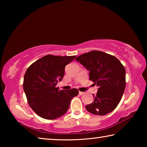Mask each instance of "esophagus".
I'll return each instance as SVG.
<instances>
[{"mask_svg": "<svg viewBox=\"0 0 147 147\" xmlns=\"http://www.w3.org/2000/svg\"><path fill=\"white\" fill-rule=\"evenodd\" d=\"M79 94H80V95H83V94H84V92L79 91Z\"/></svg>", "mask_w": 147, "mask_h": 147, "instance_id": "esophagus-1", "label": "esophagus"}]
</instances>
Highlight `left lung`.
Segmentation results:
<instances>
[{"label": "left lung", "instance_id": "obj_1", "mask_svg": "<svg viewBox=\"0 0 147 147\" xmlns=\"http://www.w3.org/2000/svg\"><path fill=\"white\" fill-rule=\"evenodd\" d=\"M76 59L89 71V80L98 87L94 100L86 106L89 113L104 115L115 109L126 87V71L114 56L92 51L76 57Z\"/></svg>", "mask_w": 147, "mask_h": 147}]
</instances>
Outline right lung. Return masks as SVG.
<instances>
[{
	"label": "right lung",
	"instance_id": "obj_1",
	"mask_svg": "<svg viewBox=\"0 0 147 147\" xmlns=\"http://www.w3.org/2000/svg\"><path fill=\"white\" fill-rule=\"evenodd\" d=\"M76 56H45L34 62L24 76L23 89L29 106L41 117L53 120L67 111L77 89L59 90L56 85L64 76L65 67Z\"/></svg>",
	"mask_w": 147,
	"mask_h": 147
}]
</instances>
